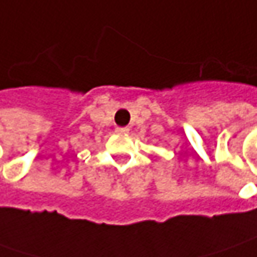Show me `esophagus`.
I'll return each instance as SVG.
<instances>
[{"label": "esophagus", "mask_w": 257, "mask_h": 257, "mask_svg": "<svg viewBox=\"0 0 257 257\" xmlns=\"http://www.w3.org/2000/svg\"><path fill=\"white\" fill-rule=\"evenodd\" d=\"M128 130H130V128H128V127H117V128H115V133H118V134H124V133H127V132H128Z\"/></svg>", "instance_id": "esophagus-1"}]
</instances>
